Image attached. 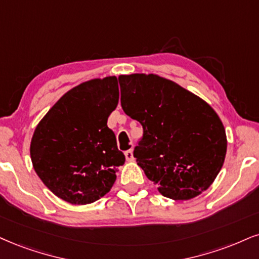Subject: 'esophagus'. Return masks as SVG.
<instances>
[{"instance_id": "34e87169", "label": "esophagus", "mask_w": 259, "mask_h": 259, "mask_svg": "<svg viewBox=\"0 0 259 259\" xmlns=\"http://www.w3.org/2000/svg\"><path fill=\"white\" fill-rule=\"evenodd\" d=\"M124 157H126L127 161H133V151L132 150H127V151H124Z\"/></svg>"}]
</instances>
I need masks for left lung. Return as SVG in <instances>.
Returning a JSON list of instances; mask_svg holds the SVG:
<instances>
[{
	"instance_id": "1",
	"label": "left lung",
	"mask_w": 259,
	"mask_h": 259,
	"mask_svg": "<svg viewBox=\"0 0 259 259\" xmlns=\"http://www.w3.org/2000/svg\"><path fill=\"white\" fill-rule=\"evenodd\" d=\"M121 107L142 123L137 164L162 196L188 200L221 170L227 137L216 111L192 92L156 74L119 76Z\"/></svg>"
}]
</instances>
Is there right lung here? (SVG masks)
Instances as JSON below:
<instances>
[{
	"label": "right lung",
	"mask_w": 259,
	"mask_h": 259,
	"mask_svg": "<svg viewBox=\"0 0 259 259\" xmlns=\"http://www.w3.org/2000/svg\"><path fill=\"white\" fill-rule=\"evenodd\" d=\"M119 103L116 76L81 82L53 105L31 139L34 171L71 204L94 203L107 194L124 163L107 121Z\"/></svg>",
	"instance_id": "1"
}]
</instances>
